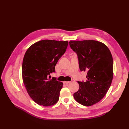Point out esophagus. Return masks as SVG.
Masks as SVG:
<instances>
[{"instance_id": "esophagus-1", "label": "esophagus", "mask_w": 129, "mask_h": 129, "mask_svg": "<svg viewBox=\"0 0 129 129\" xmlns=\"http://www.w3.org/2000/svg\"><path fill=\"white\" fill-rule=\"evenodd\" d=\"M70 83H71V82H69V81H64V82H63V83L66 84H68Z\"/></svg>"}]
</instances>
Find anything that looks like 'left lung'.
Listing matches in <instances>:
<instances>
[{"label":"left lung","mask_w":129,"mask_h":129,"mask_svg":"<svg viewBox=\"0 0 129 129\" xmlns=\"http://www.w3.org/2000/svg\"><path fill=\"white\" fill-rule=\"evenodd\" d=\"M69 45L77 54L80 71L87 72L86 81H77L80 88L74 97L79 103L91 106L103 98L111 85L114 71L111 53L106 45L95 40L70 41Z\"/></svg>","instance_id":"obj_1"}]
</instances>
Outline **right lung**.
<instances>
[{
	"label": "right lung",
	"mask_w": 129,
	"mask_h": 129,
	"mask_svg": "<svg viewBox=\"0 0 129 129\" xmlns=\"http://www.w3.org/2000/svg\"><path fill=\"white\" fill-rule=\"evenodd\" d=\"M68 45L67 41L43 40L27 50L22 64L23 82L29 96L39 105L51 106L59 99L63 83L56 77L49 80L48 76L55 72V66Z\"/></svg>",
	"instance_id": "right-lung-1"
}]
</instances>
